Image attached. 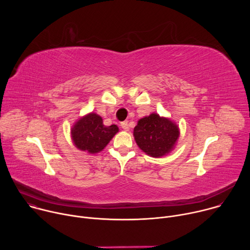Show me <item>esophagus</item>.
<instances>
[{"instance_id":"esophagus-1","label":"esophagus","mask_w":250,"mask_h":250,"mask_svg":"<svg viewBox=\"0 0 250 250\" xmlns=\"http://www.w3.org/2000/svg\"><path fill=\"white\" fill-rule=\"evenodd\" d=\"M121 126H122V128H123L124 130H125V131H127V130L129 129V125H128V122H127V121L121 123Z\"/></svg>"}]
</instances>
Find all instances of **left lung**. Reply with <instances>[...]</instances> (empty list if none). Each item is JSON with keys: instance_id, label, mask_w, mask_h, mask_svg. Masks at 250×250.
<instances>
[{"instance_id": "obj_1", "label": "left lung", "mask_w": 250, "mask_h": 250, "mask_svg": "<svg viewBox=\"0 0 250 250\" xmlns=\"http://www.w3.org/2000/svg\"><path fill=\"white\" fill-rule=\"evenodd\" d=\"M133 135L142 151L152 157H160L173 149L179 137V128L170 120L151 114L138 121Z\"/></svg>"}]
</instances>
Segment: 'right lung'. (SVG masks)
<instances>
[{
  "label": "right lung",
  "instance_id": "1",
  "mask_svg": "<svg viewBox=\"0 0 250 250\" xmlns=\"http://www.w3.org/2000/svg\"><path fill=\"white\" fill-rule=\"evenodd\" d=\"M119 131L116 125L105 126L103 120L96 114H89L80 119L71 130L76 147L89 153H98L109 144Z\"/></svg>",
  "mask_w": 250,
  "mask_h": 250
}]
</instances>
